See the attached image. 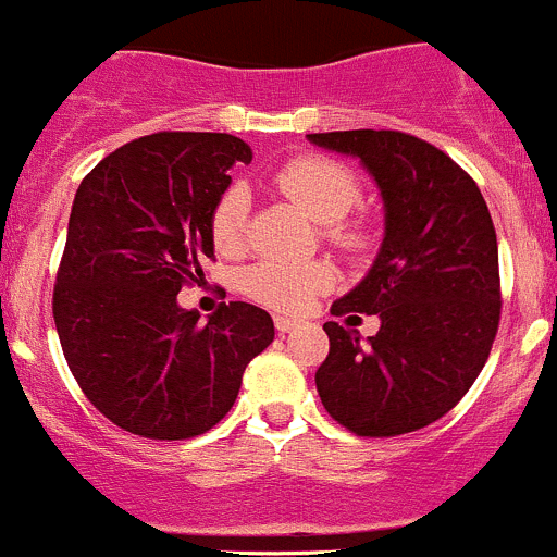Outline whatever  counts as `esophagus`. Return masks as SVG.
<instances>
[{
  "instance_id": "1",
  "label": "esophagus",
  "mask_w": 557,
  "mask_h": 557,
  "mask_svg": "<svg viewBox=\"0 0 557 557\" xmlns=\"http://www.w3.org/2000/svg\"><path fill=\"white\" fill-rule=\"evenodd\" d=\"M273 322H276L278 333H292V330H295L297 324H300V322H295V319H289V317H276V319H273Z\"/></svg>"
}]
</instances>
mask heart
<instances>
[{
	"label": "heart",
	"mask_w": 557,
	"mask_h": 557,
	"mask_svg": "<svg viewBox=\"0 0 557 557\" xmlns=\"http://www.w3.org/2000/svg\"><path fill=\"white\" fill-rule=\"evenodd\" d=\"M281 195L289 197L313 224H319L327 244L346 255H357L371 235L360 224H346L351 208L360 202V184L355 173L327 157H295L276 173ZM249 227V191L240 184L227 186L216 197L208 219L211 240L222 255L244 249ZM333 284V271L324 262L311 265H276L262 262L244 276V292L276 311H300L317 292Z\"/></svg>",
	"instance_id": "heart-1"
}]
</instances>
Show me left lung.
<instances>
[{
	"mask_svg": "<svg viewBox=\"0 0 557 557\" xmlns=\"http://www.w3.org/2000/svg\"><path fill=\"white\" fill-rule=\"evenodd\" d=\"M308 140L360 159L382 191L384 240L335 317L376 313L368 341L324 322L317 371L324 409L357 436H400L458 406L490 357L500 319L498 240L482 191L444 151L393 129L317 132Z\"/></svg>",
	"mask_w": 557,
	"mask_h": 557,
	"instance_id": "left-lung-1",
	"label": "left lung"
}]
</instances>
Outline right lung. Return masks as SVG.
<instances>
[{"label":"right lung","mask_w":557,"mask_h":557,"mask_svg":"<svg viewBox=\"0 0 557 557\" xmlns=\"http://www.w3.org/2000/svg\"><path fill=\"white\" fill-rule=\"evenodd\" d=\"M235 162H251L240 137L157 132L115 148L75 191L53 286L57 333L86 398L135 436L211 431L276 335L251 302L200 324L175 297L213 260L208 219Z\"/></svg>","instance_id":"obj_1"}]
</instances>
